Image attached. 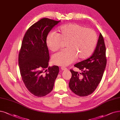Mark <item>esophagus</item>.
I'll use <instances>...</instances> for the list:
<instances>
[{"mask_svg": "<svg viewBox=\"0 0 120 120\" xmlns=\"http://www.w3.org/2000/svg\"><path fill=\"white\" fill-rule=\"evenodd\" d=\"M60 69L61 70H68V69H67L66 68H64V67H61V68H60Z\"/></svg>", "mask_w": 120, "mask_h": 120, "instance_id": "obj_1", "label": "esophagus"}]
</instances>
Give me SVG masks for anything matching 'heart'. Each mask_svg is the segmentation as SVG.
Segmentation results:
<instances>
[{
	"label": "heart",
	"mask_w": 120,
	"mask_h": 120,
	"mask_svg": "<svg viewBox=\"0 0 120 120\" xmlns=\"http://www.w3.org/2000/svg\"><path fill=\"white\" fill-rule=\"evenodd\" d=\"M57 33L51 32L47 35L46 42L52 52L60 49L66 43V49L52 56V61L55 65L66 66L77 59L83 60L93 54L97 43V35L90 28L79 24L70 23L60 26Z\"/></svg>",
	"instance_id": "obj_1"
}]
</instances>
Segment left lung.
<instances>
[{
	"instance_id": "8db88e82",
	"label": "left lung",
	"mask_w": 120,
	"mask_h": 120,
	"mask_svg": "<svg viewBox=\"0 0 120 120\" xmlns=\"http://www.w3.org/2000/svg\"><path fill=\"white\" fill-rule=\"evenodd\" d=\"M106 62V48L103 37L100 33L96 48L92 56L74 65L82 72L70 70L72 74L69 83L70 90L80 97L92 94L102 79Z\"/></svg>"
}]
</instances>
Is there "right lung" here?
Here are the masks:
<instances>
[{"label": "right lung", "mask_w": 120, "mask_h": 120, "mask_svg": "<svg viewBox=\"0 0 120 120\" xmlns=\"http://www.w3.org/2000/svg\"><path fill=\"white\" fill-rule=\"evenodd\" d=\"M60 22L43 18L28 28L23 38L19 54L20 73L27 90L36 97H44L51 92L59 72L57 66L48 67L50 57L46 40Z\"/></svg>", "instance_id": "obj_1"}]
</instances>
